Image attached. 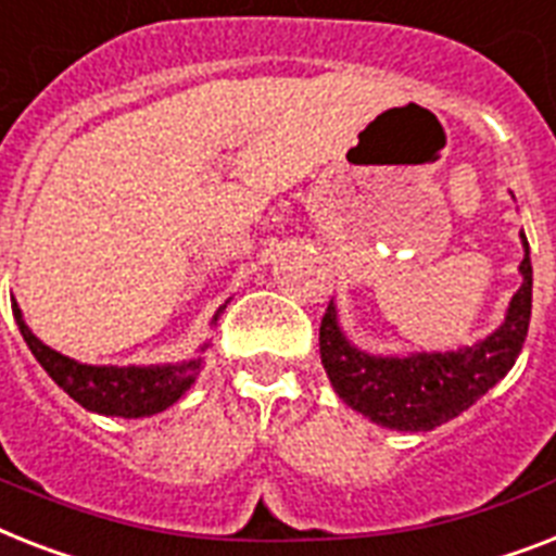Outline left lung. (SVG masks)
<instances>
[{
	"instance_id": "8db88e82",
	"label": "left lung",
	"mask_w": 556,
	"mask_h": 556,
	"mask_svg": "<svg viewBox=\"0 0 556 556\" xmlns=\"http://www.w3.org/2000/svg\"><path fill=\"white\" fill-rule=\"evenodd\" d=\"M520 263L522 286L497 331L457 351L408 356L365 354L345 340L333 302L319 325V356L333 391L363 417L394 431H431L471 408L511 371L531 323V256Z\"/></svg>"
}]
</instances>
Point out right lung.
I'll return each instance as SVG.
<instances>
[{"mask_svg": "<svg viewBox=\"0 0 556 556\" xmlns=\"http://www.w3.org/2000/svg\"><path fill=\"white\" fill-rule=\"evenodd\" d=\"M223 308L216 311L214 323L219 319ZM13 317L20 325L22 340L28 342L30 354L48 371V377L83 408L105 414V417H151V414L170 408L193 386L202 365V356L179 365H125V368L76 363L34 337V331L22 319L20 305H13ZM205 349L207 345H202V351Z\"/></svg>", "mask_w": 556, "mask_h": 556, "instance_id": "right-lung-1", "label": "right lung"}]
</instances>
